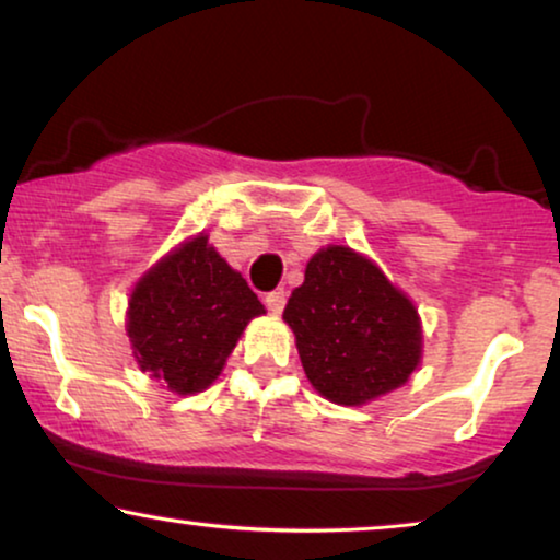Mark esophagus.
Wrapping results in <instances>:
<instances>
[{
	"instance_id": "esophagus-1",
	"label": "esophagus",
	"mask_w": 560,
	"mask_h": 560,
	"mask_svg": "<svg viewBox=\"0 0 560 560\" xmlns=\"http://www.w3.org/2000/svg\"><path fill=\"white\" fill-rule=\"evenodd\" d=\"M266 307L273 312V315H281L287 307V292L284 289H273V292L266 294Z\"/></svg>"
}]
</instances>
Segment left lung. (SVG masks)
Masks as SVG:
<instances>
[{
	"mask_svg": "<svg viewBox=\"0 0 560 560\" xmlns=\"http://www.w3.org/2000/svg\"><path fill=\"white\" fill-rule=\"evenodd\" d=\"M310 384L335 405H366L420 366L422 325L407 294L346 245L310 258L284 310Z\"/></svg>",
	"mask_w": 560,
	"mask_h": 560,
	"instance_id": "8db88e82",
	"label": "left lung"
}]
</instances>
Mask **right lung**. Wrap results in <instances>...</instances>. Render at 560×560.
Returning a JSON list of instances; mask_svg holds the SVG:
<instances>
[{"label":"right lung","mask_w":560,"mask_h":560,"mask_svg":"<svg viewBox=\"0 0 560 560\" xmlns=\"http://www.w3.org/2000/svg\"><path fill=\"white\" fill-rule=\"evenodd\" d=\"M264 312L248 281L202 233L161 258L132 289V353L171 392H202L220 376L245 325Z\"/></svg>","instance_id":"1"}]
</instances>
